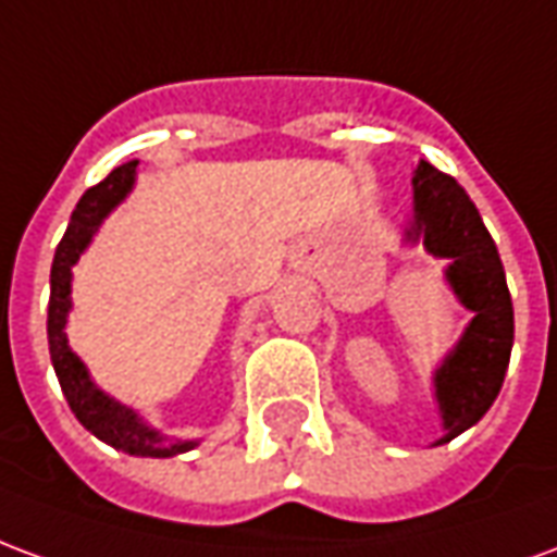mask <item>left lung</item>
Listing matches in <instances>:
<instances>
[{
  "label": "left lung",
  "mask_w": 557,
  "mask_h": 557,
  "mask_svg": "<svg viewBox=\"0 0 557 557\" xmlns=\"http://www.w3.org/2000/svg\"><path fill=\"white\" fill-rule=\"evenodd\" d=\"M411 194L403 244H423L430 256L447 259L444 280L471 313L462 337L432 373V397L442 418V438L432 444L438 447L471 430L498 397L513 349V301L498 247L456 178L420 160Z\"/></svg>",
  "instance_id": "obj_1"
}]
</instances>
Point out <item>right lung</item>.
Segmentation results:
<instances>
[{
	"mask_svg": "<svg viewBox=\"0 0 557 557\" xmlns=\"http://www.w3.org/2000/svg\"><path fill=\"white\" fill-rule=\"evenodd\" d=\"M137 184V160H127L115 166L101 184L89 187L71 214L65 238L59 242L50 268V307H47V339H50V361L59 375V385L65 394L67 406L74 418L86 430L101 438L115 450L131 456H151V459H170V456L194 450L199 438H178V435H163L158 426H151L137 409L110 397L107 391L95 385L89 367L79 361V355L67 343L65 325L71 315V280H74V265L86 247L101 230V223L115 208L125 202Z\"/></svg>",
	"mask_w": 557,
	"mask_h": 557,
	"instance_id": "1",
	"label": "right lung"
}]
</instances>
